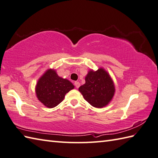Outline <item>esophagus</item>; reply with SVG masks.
<instances>
[{
  "instance_id": "obj_1",
  "label": "esophagus",
  "mask_w": 158,
  "mask_h": 158,
  "mask_svg": "<svg viewBox=\"0 0 158 158\" xmlns=\"http://www.w3.org/2000/svg\"><path fill=\"white\" fill-rule=\"evenodd\" d=\"M75 85L77 88H79V86H80V83L78 81H75Z\"/></svg>"
}]
</instances>
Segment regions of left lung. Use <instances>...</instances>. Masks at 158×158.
Listing matches in <instances>:
<instances>
[{"instance_id": "left-lung-1", "label": "left lung", "mask_w": 158, "mask_h": 158, "mask_svg": "<svg viewBox=\"0 0 158 158\" xmlns=\"http://www.w3.org/2000/svg\"><path fill=\"white\" fill-rule=\"evenodd\" d=\"M85 80V84L79 87V91L86 101L96 108L108 105L115 92V84L109 73L101 67L97 70L90 69Z\"/></svg>"}]
</instances>
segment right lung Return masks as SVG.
<instances>
[{
	"instance_id": "obj_1",
	"label": "right lung",
	"mask_w": 158,
	"mask_h": 158,
	"mask_svg": "<svg viewBox=\"0 0 158 158\" xmlns=\"http://www.w3.org/2000/svg\"><path fill=\"white\" fill-rule=\"evenodd\" d=\"M75 86L69 80L59 77L56 70L49 69L38 79L35 93L38 100L48 108L58 105Z\"/></svg>"
}]
</instances>
